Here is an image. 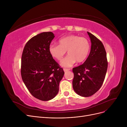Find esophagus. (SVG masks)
Instances as JSON below:
<instances>
[{
    "instance_id": "34e87169",
    "label": "esophagus",
    "mask_w": 127,
    "mask_h": 127,
    "mask_svg": "<svg viewBox=\"0 0 127 127\" xmlns=\"http://www.w3.org/2000/svg\"><path fill=\"white\" fill-rule=\"evenodd\" d=\"M69 70V69H65V68L64 69V72H67V71H68Z\"/></svg>"
}]
</instances>
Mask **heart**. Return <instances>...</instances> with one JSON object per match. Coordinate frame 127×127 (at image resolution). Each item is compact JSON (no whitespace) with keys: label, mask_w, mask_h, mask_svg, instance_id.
<instances>
[{"label":"heart","mask_w":127,"mask_h":127,"mask_svg":"<svg viewBox=\"0 0 127 127\" xmlns=\"http://www.w3.org/2000/svg\"><path fill=\"white\" fill-rule=\"evenodd\" d=\"M59 45L51 44L49 51L55 59L60 61L66 53L68 55L61 62L64 67L72 66L76 61L81 63L85 61L90 50V44L85 37L76 35H70L62 37L59 41Z\"/></svg>","instance_id":"1"}]
</instances>
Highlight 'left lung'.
<instances>
[{
    "instance_id": "1",
    "label": "left lung",
    "mask_w": 127,
    "mask_h": 127,
    "mask_svg": "<svg viewBox=\"0 0 127 127\" xmlns=\"http://www.w3.org/2000/svg\"><path fill=\"white\" fill-rule=\"evenodd\" d=\"M91 42L90 55L83 64L74 68L72 87L78 95L89 97L102 86L107 68L106 53L102 42L88 32Z\"/></svg>"
}]
</instances>
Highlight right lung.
I'll use <instances>...</instances> for the list:
<instances>
[{
	"label": "right lung",
	"mask_w": 127,
	"mask_h": 127,
	"mask_svg": "<svg viewBox=\"0 0 127 127\" xmlns=\"http://www.w3.org/2000/svg\"><path fill=\"white\" fill-rule=\"evenodd\" d=\"M55 36L51 32L37 34L27 42L22 53L23 81L30 93L41 101H49L56 96L64 74L49 51Z\"/></svg>",
	"instance_id": "1"
}]
</instances>
